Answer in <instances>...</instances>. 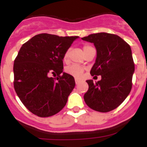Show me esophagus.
<instances>
[{
	"mask_svg": "<svg viewBox=\"0 0 147 147\" xmlns=\"http://www.w3.org/2000/svg\"><path fill=\"white\" fill-rule=\"evenodd\" d=\"M80 80H77V79H76V80H75V82H76V85H78V84H79V83H80Z\"/></svg>",
	"mask_w": 147,
	"mask_h": 147,
	"instance_id": "34e87169",
	"label": "esophagus"
}]
</instances>
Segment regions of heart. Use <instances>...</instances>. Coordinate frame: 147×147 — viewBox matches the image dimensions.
Wrapping results in <instances>:
<instances>
[{"label": "heart", "mask_w": 147, "mask_h": 147, "mask_svg": "<svg viewBox=\"0 0 147 147\" xmlns=\"http://www.w3.org/2000/svg\"><path fill=\"white\" fill-rule=\"evenodd\" d=\"M92 48L93 47L90 46V45H85L83 47V51L85 52L87 50H88L90 49H92ZM68 57H69V51H67L64 54V56H63V59H64V61H67L68 59ZM65 71L66 73H67L68 74L71 75V76H74L76 78H80L82 75L84 68L82 67H81V66L78 65H71L66 67Z\"/></svg>", "instance_id": "obj_1"}]
</instances>
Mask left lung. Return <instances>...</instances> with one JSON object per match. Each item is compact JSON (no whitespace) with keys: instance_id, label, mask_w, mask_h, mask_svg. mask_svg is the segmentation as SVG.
I'll return each instance as SVG.
<instances>
[{"instance_id":"1","label":"left lung","mask_w":147,"mask_h":147,"mask_svg":"<svg viewBox=\"0 0 147 147\" xmlns=\"http://www.w3.org/2000/svg\"><path fill=\"white\" fill-rule=\"evenodd\" d=\"M82 40L94 44L97 54L90 74L102 76L96 83L86 81L89 88L84 95L85 103L96 111H111L124 102L132 89L135 65L130 46L118 35L105 32Z\"/></svg>"}]
</instances>
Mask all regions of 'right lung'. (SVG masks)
I'll use <instances>...</instances> for the list:
<instances>
[{
    "label": "right lung",
    "mask_w": 147,
    "mask_h": 147,
    "mask_svg": "<svg viewBox=\"0 0 147 147\" xmlns=\"http://www.w3.org/2000/svg\"><path fill=\"white\" fill-rule=\"evenodd\" d=\"M77 38L40 34L20 48L13 67L14 88L22 103L34 115L49 117L65 106L75 80L63 72L62 60ZM51 74L58 76L57 81Z\"/></svg>",
    "instance_id": "right-lung-1"
}]
</instances>
